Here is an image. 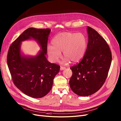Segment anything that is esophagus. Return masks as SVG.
<instances>
[{
    "mask_svg": "<svg viewBox=\"0 0 121 121\" xmlns=\"http://www.w3.org/2000/svg\"><path fill=\"white\" fill-rule=\"evenodd\" d=\"M65 67H63V66H60V70H65Z\"/></svg>",
    "mask_w": 121,
    "mask_h": 121,
    "instance_id": "1",
    "label": "esophagus"
}]
</instances>
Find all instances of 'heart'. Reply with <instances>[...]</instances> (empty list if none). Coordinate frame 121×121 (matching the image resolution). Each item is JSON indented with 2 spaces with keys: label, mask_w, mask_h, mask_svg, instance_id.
Masks as SVG:
<instances>
[{
  "label": "heart",
  "mask_w": 121,
  "mask_h": 121,
  "mask_svg": "<svg viewBox=\"0 0 121 121\" xmlns=\"http://www.w3.org/2000/svg\"><path fill=\"white\" fill-rule=\"evenodd\" d=\"M52 45L47 47V52L52 62H57L61 56L62 51L64 63L70 60L73 62L80 61L86 53L87 40L83 34L65 32L56 35L51 41Z\"/></svg>",
  "instance_id": "1"
}]
</instances>
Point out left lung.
<instances>
[{"label":"left lung","mask_w":121,"mask_h":121,"mask_svg":"<svg viewBox=\"0 0 121 121\" xmlns=\"http://www.w3.org/2000/svg\"><path fill=\"white\" fill-rule=\"evenodd\" d=\"M88 42L85 55L77 65L70 68L71 89L77 95L88 96L95 93L104 83L111 65L112 55L105 39L87 26Z\"/></svg>","instance_id":"8db88e82"}]
</instances>
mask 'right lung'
Wrapping results in <instances>:
<instances>
[{
	"mask_svg": "<svg viewBox=\"0 0 121 121\" xmlns=\"http://www.w3.org/2000/svg\"><path fill=\"white\" fill-rule=\"evenodd\" d=\"M50 32L48 28H28L12 43L7 55V64L13 83L25 94L33 98L46 95L60 71V65L49 62L45 56ZM30 39L37 41L42 49L35 57L21 53V42Z\"/></svg>",
	"mask_w": 121,
	"mask_h": 121,
	"instance_id": "obj_1",
	"label": "right lung"
}]
</instances>
